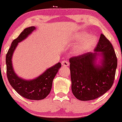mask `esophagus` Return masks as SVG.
<instances>
[{"instance_id":"esophagus-1","label":"esophagus","mask_w":122,"mask_h":122,"mask_svg":"<svg viewBox=\"0 0 122 122\" xmlns=\"http://www.w3.org/2000/svg\"><path fill=\"white\" fill-rule=\"evenodd\" d=\"M61 64H62V65L64 66H68L69 65V62L67 61H62Z\"/></svg>"}]
</instances>
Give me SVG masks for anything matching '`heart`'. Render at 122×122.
<instances>
[{
    "label": "heart",
    "instance_id": "obj_1",
    "mask_svg": "<svg viewBox=\"0 0 122 122\" xmlns=\"http://www.w3.org/2000/svg\"><path fill=\"white\" fill-rule=\"evenodd\" d=\"M73 40L75 44L77 45L73 50V53L76 55H81L91 50L95 46L97 41L96 36H89L86 32H81L76 35Z\"/></svg>",
    "mask_w": 122,
    "mask_h": 122
}]
</instances>
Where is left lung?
<instances>
[{"mask_svg": "<svg viewBox=\"0 0 122 122\" xmlns=\"http://www.w3.org/2000/svg\"><path fill=\"white\" fill-rule=\"evenodd\" d=\"M95 53H87L70 58V71L73 94L82 101L94 100L104 95L112 86L117 58L110 41L101 34ZM102 56L101 65L96 60Z\"/></svg>", "mask_w": 122, "mask_h": 122, "instance_id": "left-lung-1", "label": "left lung"}]
</instances>
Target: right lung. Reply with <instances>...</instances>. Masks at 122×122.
<instances>
[{
    "mask_svg": "<svg viewBox=\"0 0 122 122\" xmlns=\"http://www.w3.org/2000/svg\"><path fill=\"white\" fill-rule=\"evenodd\" d=\"M36 29L34 26L26 28L12 41L6 54L5 62L7 76L12 87L22 97L30 100H40L46 97L49 94L53 79L61 66V63H57L36 79L31 80H26L18 77L14 71L12 64V54L18 43L26 38Z\"/></svg>",
    "mask_w": 122,
    "mask_h": 122,
    "instance_id": "obj_1",
    "label": "right lung"
}]
</instances>
